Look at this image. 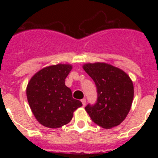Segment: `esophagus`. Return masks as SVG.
I'll return each mask as SVG.
<instances>
[{"instance_id":"34e87169","label":"esophagus","mask_w":158,"mask_h":158,"mask_svg":"<svg viewBox=\"0 0 158 158\" xmlns=\"http://www.w3.org/2000/svg\"><path fill=\"white\" fill-rule=\"evenodd\" d=\"M81 103H82V104H83V106L85 105V104H86V100H85V99H82V100H81Z\"/></svg>"}]
</instances>
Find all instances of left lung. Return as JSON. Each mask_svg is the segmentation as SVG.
Here are the masks:
<instances>
[{
    "mask_svg": "<svg viewBox=\"0 0 158 158\" xmlns=\"http://www.w3.org/2000/svg\"><path fill=\"white\" fill-rule=\"evenodd\" d=\"M83 69L97 89L96 103L85 107L92 120L105 129L119 125L133 102L134 85L130 77L122 69L104 62L86 63Z\"/></svg>",
    "mask_w": 158,
    "mask_h": 158,
    "instance_id": "1",
    "label": "left lung"
}]
</instances>
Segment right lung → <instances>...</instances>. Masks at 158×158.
<instances>
[{"label": "right lung", "instance_id": "right-lung-1", "mask_svg": "<svg viewBox=\"0 0 158 158\" xmlns=\"http://www.w3.org/2000/svg\"><path fill=\"white\" fill-rule=\"evenodd\" d=\"M70 64H58L38 71L27 84V98L37 121L49 128H58L69 123L73 112L82 106L73 98L65 79L72 69Z\"/></svg>", "mask_w": 158, "mask_h": 158}]
</instances>
